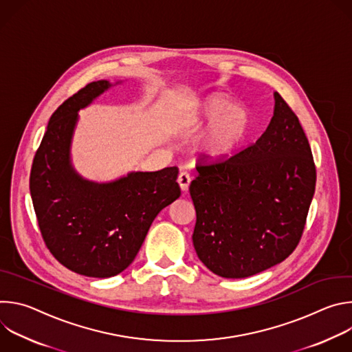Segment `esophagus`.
<instances>
[{
	"mask_svg": "<svg viewBox=\"0 0 352 352\" xmlns=\"http://www.w3.org/2000/svg\"><path fill=\"white\" fill-rule=\"evenodd\" d=\"M178 184H179V186H181L182 190H188L189 184H190V175H189L186 171H182V173L178 175Z\"/></svg>",
	"mask_w": 352,
	"mask_h": 352,
	"instance_id": "1",
	"label": "esophagus"
}]
</instances>
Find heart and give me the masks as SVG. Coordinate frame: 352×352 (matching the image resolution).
Returning a JSON list of instances; mask_svg holds the SVG:
<instances>
[{
    "label": "heart",
    "mask_w": 352,
    "mask_h": 352,
    "mask_svg": "<svg viewBox=\"0 0 352 352\" xmlns=\"http://www.w3.org/2000/svg\"><path fill=\"white\" fill-rule=\"evenodd\" d=\"M202 117L212 121L202 140L204 153L212 159L230 156L246 138L250 128L249 111L243 106L231 104L220 96L206 100L202 107Z\"/></svg>",
    "instance_id": "obj_1"
}]
</instances>
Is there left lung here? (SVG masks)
<instances>
[{"label": "left lung", "instance_id": "1", "mask_svg": "<svg viewBox=\"0 0 352 352\" xmlns=\"http://www.w3.org/2000/svg\"><path fill=\"white\" fill-rule=\"evenodd\" d=\"M274 102L272 121L254 144L226 160L197 163L189 186L195 250L220 277L245 278L281 263L305 228L316 185L312 150L277 91Z\"/></svg>", "mask_w": 352, "mask_h": 352}]
</instances>
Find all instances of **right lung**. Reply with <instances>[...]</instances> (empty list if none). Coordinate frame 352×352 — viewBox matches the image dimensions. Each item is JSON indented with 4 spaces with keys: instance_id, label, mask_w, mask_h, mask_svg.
I'll return each mask as SVG.
<instances>
[{
    "instance_id": "add662e5",
    "label": "right lung",
    "mask_w": 352,
    "mask_h": 352,
    "mask_svg": "<svg viewBox=\"0 0 352 352\" xmlns=\"http://www.w3.org/2000/svg\"><path fill=\"white\" fill-rule=\"evenodd\" d=\"M111 83L86 85L54 111L33 159L30 195L45 246L67 269L107 278L138 255L156 216L181 189L178 168L129 173L113 182L83 179L69 159L78 111Z\"/></svg>"
}]
</instances>
